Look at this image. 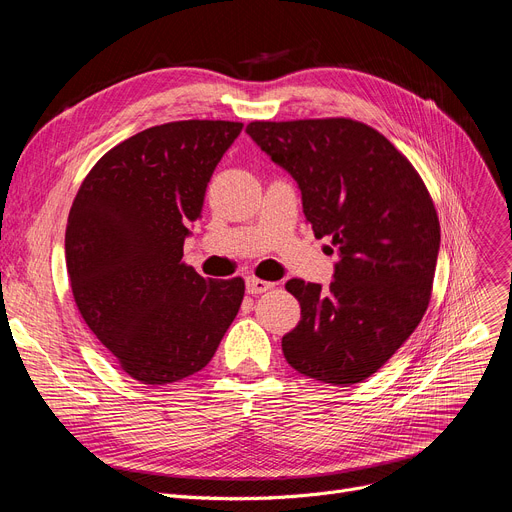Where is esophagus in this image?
<instances>
[{"instance_id":"34e87169","label":"esophagus","mask_w":512,"mask_h":512,"mask_svg":"<svg viewBox=\"0 0 512 512\" xmlns=\"http://www.w3.org/2000/svg\"><path fill=\"white\" fill-rule=\"evenodd\" d=\"M274 288V282H265V280H259V278H247V292L249 294H261L265 290Z\"/></svg>"}]
</instances>
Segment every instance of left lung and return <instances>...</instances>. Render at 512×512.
I'll return each mask as SVG.
<instances>
[{
    "instance_id": "left-lung-1",
    "label": "left lung",
    "mask_w": 512,
    "mask_h": 512,
    "mask_svg": "<svg viewBox=\"0 0 512 512\" xmlns=\"http://www.w3.org/2000/svg\"><path fill=\"white\" fill-rule=\"evenodd\" d=\"M249 137L297 180L317 238L338 249L328 288L288 280L301 321L282 338L292 369L332 386L378 371L432 297L440 222L432 197L384 134L351 118L251 122Z\"/></svg>"
}]
</instances>
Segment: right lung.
<instances>
[{
  "label": "right lung",
  "mask_w": 512,
  "mask_h": 512,
  "mask_svg": "<svg viewBox=\"0 0 512 512\" xmlns=\"http://www.w3.org/2000/svg\"><path fill=\"white\" fill-rule=\"evenodd\" d=\"M240 130L226 120L147 128L107 151L74 197L66 267L76 307L141 384L201 371L245 297L242 278L205 280L182 263L188 222Z\"/></svg>",
  "instance_id": "right-lung-1"
}]
</instances>
